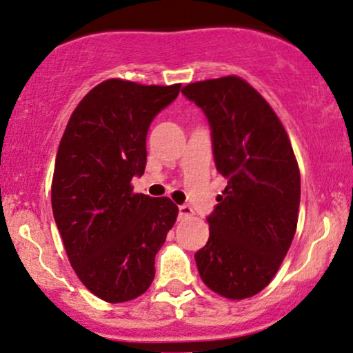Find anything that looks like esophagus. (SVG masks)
<instances>
[{
	"label": "esophagus",
	"instance_id": "esophagus-1",
	"mask_svg": "<svg viewBox=\"0 0 353 353\" xmlns=\"http://www.w3.org/2000/svg\"><path fill=\"white\" fill-rule=\"evenodd\" d=\"M190 215H194V210L190 209L189 205H179V219H181V220L189 219Z\"/></svg>",
	"mask_w": 353,
	"mask_h": 353
}]
</instances>
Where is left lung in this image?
Listing matches in <instances>:
<instances>
[{"label":"left lung","mask_w":353,"mask_h":353,"mask_svg":"<svg viewBox=\"0 0 353 353\" xmlns=\"http://www.w3.org/2000/svg\"><path fill=\"white\" fill-rule=\"evenodd\" d=\"M210 126L223 195L207 217L209 241L195 253L202 281L228 299L265 290L290 250L298 225L301 176L286 130L268 101L243 79L189 83Z\"/></svg>","instance_id":"1"}]
</instances>
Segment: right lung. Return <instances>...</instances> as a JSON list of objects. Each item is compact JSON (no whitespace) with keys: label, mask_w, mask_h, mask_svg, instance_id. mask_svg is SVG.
Instances as JSON below:
<instances>
[{"label":"right lung","mask_w":353,"mask_h":353,"mask_svg":"<svg viewBox=\"0 0 353 353\" xmlns=\"http://www.w3.org/2000/svg\"><path fill=\"white\" fill-rule=\"evenodd\" d=\"M181 83L159 87L110 79L72 113L59 144L52 212L72 268L107 303L141 296L154 258L177 219L171 199L133 194L146 168V136Z\"/></svg>","instance_id":"1"}]
</instances>
